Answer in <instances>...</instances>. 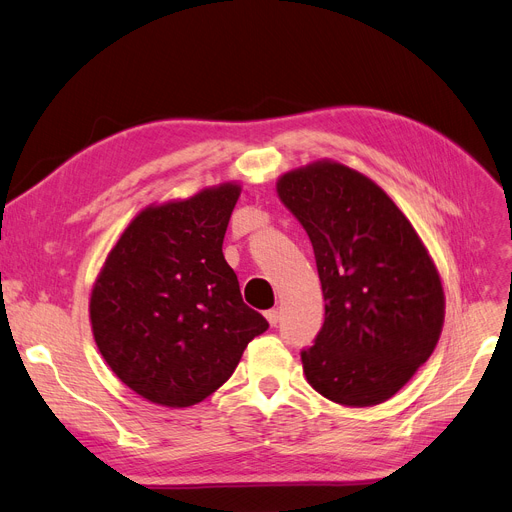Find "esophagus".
Instances as JSON below:
<instances>
[{"instance_id":"obj_1","label":"esophagus","mask_w":512,"mask_h":512,"mask_svg":"<svg viewBox=\"0 0 512 512\" xmlns=\"http://www.w3.org/2000/svg\"><path fill=\"white\" fill-rule=\"evenodd\" d=\"M264 316H266V320H268L270 326H277V324H279V312H277V310H266Z\"/></svg>"}]
</instances>
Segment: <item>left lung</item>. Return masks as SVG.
I'll list each match as a JSON object with an SVG mask.
<instances>
[{
    "instance_id": "1",
    "label": "left lung",
    "mask_w": 512,
    "mask_h": 512,
    "mask_svg": "<svg viewBox=\"0 0 512 512\" xmlns=\"http://www.w3.org/2000/svg\"><path fill=\"white\" fill-rule=\"evenodd\" d=\"M277 192L310 235L326 302L314 345L302 349L308 382L349 407L390 399L428 362L444 322L422 239L372 179L341 163L285 173Z\"/></svg>"
}]
</instances>
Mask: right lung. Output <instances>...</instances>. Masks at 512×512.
<instances>
[{
    "label": "right lung",
    "instance_id": "obj_1",
    "mask_svg": "<svg viewBox=\"0 0 512 512\" xmlns=\"http://www.w3.org/2000/svg\"><path fill=\"white\" fill-rule=\"evenodd\" d=\"M239 186L148 206L109 252L90 295L97 347L140 397L190 407L229 380L268 322L223 256Z\"/></svg>",
    "mask_w": 512,
    "mask_h": 512
}]
</instances>
